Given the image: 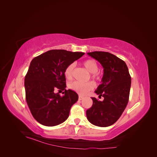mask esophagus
Segmentation results:
<instances>
[{"label":"esophagus","mask_w":157,"mask_h":157,"mask_svg":"<svg viewBox=\"0 0 157 157\" xmlns=\"http://www.w3.org/2000/svg\"><path fill=\"white\" fill-rule=\"evenodd\" d=\"M84 99V98L82 96H80V95H79V96H78V99H79V100H82V99Z\"/></svg>","instance_id":"34e87169"}]
</instances>
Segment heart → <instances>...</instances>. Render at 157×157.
Listing matches in <instances>:
<instances>
[{
	"label": "heart",
	"mask_w": 157,
	"mask_h": 157,
	"mask_svg": "<svg viewBox=\"0 0 157 157\" xmlns=\"http://www.w3.org/2000/svg\"><path fill=\"white\" fill-rule=\"evenodd\" d=\"M83 65L89 72L92 74L93 78H98V75L96 73L98 71V65L96 61L93 59H88L84 61ZM74 67L75 64L71 63L66 68L65 75L67 79L72 78ZM69 88L80 95H85L94 88V85L92 82H80L78 81H75L69 84Z\"/></svg>",
	"instance_id": "1"
}]
</instances>
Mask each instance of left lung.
<instances>
[{
	"label": "left lung",
	"instance_id": "1",
	"mask_svg": "<svg viewBox=\"0 0 157 157\" xmlns=\"http://www.w3.org/2000/svg\"><path fill=\"white\" fill-rule=\"evenodd\" d=\"M98 61L103 68L101 83L95 93L104 98L98 101L92 98V106L86 111L88 121L99 127L111 126L120 118L127 105L131 86V77L124 61L106 52L87 53Z\"/></svg>",
	"mask_w": 157,
	"mask_h": 157
}]
</instances>
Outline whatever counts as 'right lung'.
<instances>
[{
  "label": "right lung",
  "instance_id": "right-lung-1",
  "mask_svg": "<svg viewBox=\"0 0 157 157\" xmlns=\"http://www.w3.org/2000/svg\"><path fill=\"white\" fill-rule=\"evenodd\" d=\"M84 54L65 50H51L33 59L25 77L26 101L35 119L46 126L65 121L78 96L67 90L65 71ZM64 90L61 97L55 90Z\"/></svg>",
  "mask_w": 157,
  "mask_h": 157
}]
</instances>
